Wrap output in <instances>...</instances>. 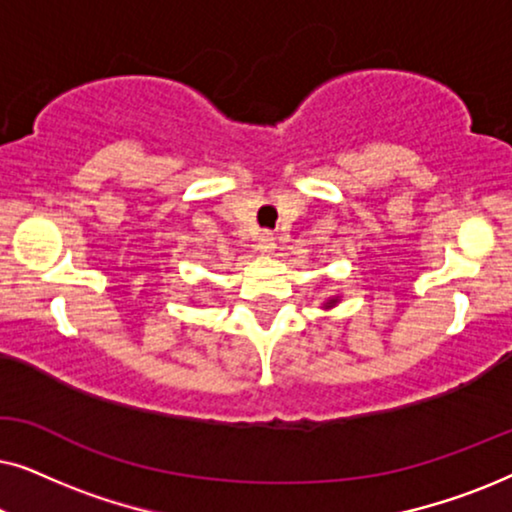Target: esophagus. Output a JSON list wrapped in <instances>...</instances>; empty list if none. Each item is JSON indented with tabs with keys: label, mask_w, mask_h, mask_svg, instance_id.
<instances>
[{
	"label": "esophagus",
	"mask_w": 512,
	"mask_h": 512,
	"mask_svg": "<svg viewBox=\"0 0 512 512\" xmlns=\"http://www.w3.org/2000/svg\"><path fill=\"white\" fill-rule=\"evenodd\" d=\"M256 247L261 254H272V251H275V237H272V233H268V230H263V233L258 235Z\"/></svg>",
	"instance_id": "obj_1"
}]
</instances>
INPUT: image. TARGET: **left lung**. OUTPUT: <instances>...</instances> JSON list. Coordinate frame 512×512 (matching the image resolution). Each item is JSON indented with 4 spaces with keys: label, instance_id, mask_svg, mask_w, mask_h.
Wrapping results in <instances>:
<instances>
[{
    "label": "left lung",
    "instance_id": "1",
    "mask_svg": "<svg viewBox=\"0 0 512 512\" xmlns=\"http://www.w3.org/2000/svg\"><path fill=\"white\" fill-rule=\"evenodd\" d=\"M335 303H338V298H331V300H328V303H324V307L328 310V307H333Z\"/></svg>",
    "mask_w": 512,
    "mask_h": 512
}]
</instances>
